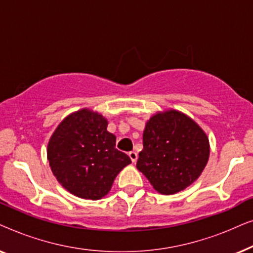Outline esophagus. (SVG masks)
<instances>
[{
	"label": "esophagus",
	"instance_id": "esophagus-1",
	"mask_svg": "<svg viewBox=\"0 0 253 253\" xmlns=\"http://www.w3.org/2000/svg\"><path fill=\"white\" fill-rule=\"evenodd\" d=\"M129 157H130V159H131V161H132L133 164H136V161H137V159H138L137 152H134V151L129 152Z\"/></svg>",
	"mask_w": 253,
	"mask_h": 253
}]
</instances>
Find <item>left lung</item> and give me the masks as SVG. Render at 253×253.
Masks as SVG:
<instances>
[{"label": "left lung", "instance_id": "8db88e82", "mask_svg": "<svg viewBox=\"0 0 253 253\" xmlns=\"http://www.w3.org/2000/svg\"><path fill=\"white\" fill-rule=\"evenodd\" d=\"M143 145L137 169L161 195H174L191 185L210 158L205 131L176 109L158 112L147 121Z\"/></svg>", "mask_w": 253, "mask_h": 253}]
</instances>
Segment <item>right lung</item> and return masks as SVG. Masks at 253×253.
<instances>
[{
	"instance_id": "obj_1",
	"label": "right lung",
	"mask_w": 253,
	"mask_h": 253,
	"mask_svg": "<svg viewBox=\"0 0 253 253\" xmlns=\"http://www.w3.org/2000/svg\"><path fill=\"white\" fill-rule=\"evenodd\" d=\"M107 126L101 114L83 108L65 117L48 141L51 171L65 190L79 198L101 199L119 172L131 164L115 147L116 136L107 131Z\"/></svg>"
}]
</instances>
